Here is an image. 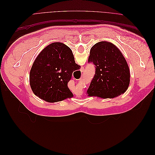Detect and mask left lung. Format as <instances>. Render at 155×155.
Here are the masks:
<instances>
[{"instance_id":"1","label":"left lung","mask_w":155,"mask_h":155,"mask_svg":"<svg viewBox=\"0 0 155 155\" xmlns=\"http://www.w3.org/2000/svg\"><path fill=\"white\" fill-rule=\"evenodd\" d=\"M88 62L93 63L96 68L88 96L110 98L126 91L130 82L129 68L114 45L107 41L95 44L91 49Z\"/></svg>"}]
</instances>
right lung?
Wrapping results in <instances>:
<instances>
[{
	"instance_id": "1",
	"label": "right lung",
	"mask_w": 155,
	"mask_h": 155,
	"mask_svg": "<svg viewBox=\"0 0 155 155\" xmlns=\"http://www.w3.org/2000/svg\"><path fill=\"white\" fill-rule=\"evenodd\" d=\"M80 66L75 63L72 51L62 43L46 46L35 59L30 72V83L35 94L54 103L72 97L68 83Z\"/></svg>"
}]
</instances>
